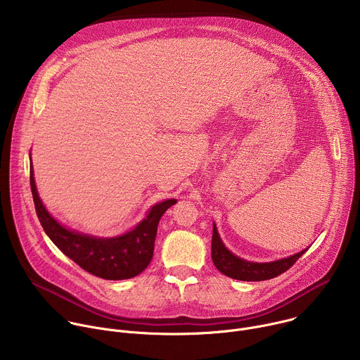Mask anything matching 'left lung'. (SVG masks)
<instances>
[{"mask_svg": "<svg viewBox=\"0 0 360 360\" xmlns=\"http://www.w3.org/2000/svg\"><path fill=\"white\" fill-rule=\"evenodd\" d=\"M307 249L300 250L299 253H295L289 258H283L275 262L268 264H256L249 262L245 259L238 258L232 252H229L225 245L222 243L218 229L214 224L212 231V261L214 265L219 272L224 275L238 279V281H249V282H258V281H266L279 276L281 274L286 272Z\"/></svg>", "mask_w": 360, "mask_h": 360, "instance_id": "8db88e82", "label": "left lung"}]
</instances>
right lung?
<instances>
[{
  "mask_svg": "<svg viewBox=\"0 0 360 360\" xmlns=\"http://www.w3.org/2000/svg\"><path fill=\"white\" fill-rule=\"evenodd\" d=\"M30 185L37 217L49 239L84 271L107 281L134 278L149 265L160 219L176 203V199H167L153 205L146 218L121 236L96 238L67 229L49 215L37 192L32 164Z\"/></svg>",
  "mask_w": 360,
  "mask_h": 360,
  "instance_id": "right-lung-1",
  "label": "right lung"
}]
</instances>
